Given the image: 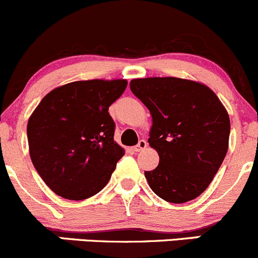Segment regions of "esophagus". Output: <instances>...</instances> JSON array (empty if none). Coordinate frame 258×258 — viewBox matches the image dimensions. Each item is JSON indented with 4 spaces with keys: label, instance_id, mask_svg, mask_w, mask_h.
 I'll return each instance as SVG.
<instances>
[{
    "label": "esophagus",
    "instance_id": "obj_1",
    "mask_svg": "<svg viewBox=\"0 0 258 258\" xmlns=\"http://www.w3.org/2000/svg\"><path fill=\"white\" fill-rule=\"evenodd\" d=\"M146 147H147V142H146L145 140H140L139 144L134 147V151L135 152H141V151L145 150Z\"/></svg>",
    "mask_w": 258,
    "mask_h": 258
}]
</instances>
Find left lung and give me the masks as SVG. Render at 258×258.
I'll return each instance as SVG.
<instances>
[{"label": "left lung", "instance_id": "obj_1", "mask_svg": "<svg viewBox=\"0 0 258 258\" xmlns=\"http://www.w3.org/2000/svg\"><path fill=\"white\" fill-rule=\"evenodd\" d=\"M132 93L152 116L148 144L160 163L145 171L151 189L162 200L183 204L209 187L228 150L230 117L211 88L177 77L130 82Z\"/></svg>", "mask_w": 258, "mask_h": 258}]
</instances>
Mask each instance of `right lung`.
Returning a JSON list of instances; mask_svg holds the SVG:
<instances>
[{"label": "right lung", "mask_w": 258, "mask_h": 258, "mask_svg": "<svg viewBox=\"0 0 258 258\" xmlns=\"http://www.w3.org/2000/svg\"><path fill=\"white\" fill-rule=\"evenodd\" d=\"M126 86V80L67 83L47 93L31 114V161L56 195L81 201L110 181L124 150L113 141L108 107Z\"/></svg>", "instance_id": "1"}]
</instances>
